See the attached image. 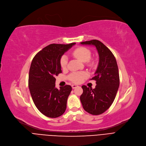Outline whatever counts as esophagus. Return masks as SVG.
Returning <instances> with one entry per match:
<instances>
[{
    "mask_svg": "<svg viewBox=\"0 0 146 146\" xmlns=\"http://www.w3.org/2000/svg\"><path fill=\"white\" fill-rule=\"evenodd\" d=\"M77 87H78V85H75V84H72V88L73 89L76 88Z\"/></svg>",
    "mask_w": 146,
    "mask_h": 146,
    "instance_id": "esophagus-1",
    "label": "esophagus"
}]
</instances>
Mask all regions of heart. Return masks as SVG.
Listing matches in <instances>:
<instances>
[{"label":"heart","mask_w":146,"mask_h":146,"mask_svg":"<svg viewBox=\"0 0 146 146\" xmlns=\"http://www.w3.org/2000/svg\"><path fill=\"white\" fill-rule=\"evenodd\" d=\"M72 54L75 58L80 59L81 61L83 62H86L88 61L91 56V52L90 49L85 47H78L75 49ZM68 58L66 55H64L60 59V65L62 69H65L68 66ZM92 64V63H91ZM88 75L85 72H73L69 76L70 80L75 83H80L83 81V80L86 78Z\"/></svg>","instance_id":"b5f03b06"}]
</instances>
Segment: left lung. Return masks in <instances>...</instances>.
Wrapping results in <instances>:
<instances>
[{
  "mask_svg": "<svg viewBox=\"0 0 146 146\" xmlns=\"http://www.w3.org/2000/svg\"><path fill=\"white\" fill-rule=\"evenodd\" d=\"M82 45H94L99 55V63L94 76V89L82 85L80 100L83 108L92 115H100L107 110L115 98L119 85L118 68L115 56L100 40L94 39L81 42Z\"/></svg>",
  "mask_w": 146,
  "mask_h": 146,
  "instance_id": "1",
  "label": "left lung"
}]
</instances>
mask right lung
<instances>
[{
	"mask_svg": "<svg viewBox=\"0 0 146 146\" xmlns=\"http://www.w3.org/2000/svg\"><path fill=\"white\" fill-rule=\"evenodd\" d=\"M75 43L50 44L34 56L31 65L28 86L33 101L40 112L50 118L62 115L72 87L55 88V76L62 72L60 59Z\"/></svg>",
	"mask_w": 146,
	"mask_h": 146,
	"instance_id": "add662e5",
	"label": "right lung"
}]
</instances>
